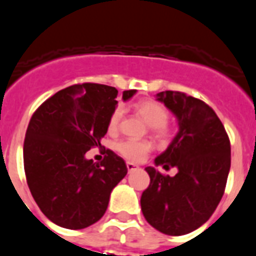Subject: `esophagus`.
<instances>
[{
  "mask_svg": "<svg viewBox=\"0 0 256 256\" xmlns=\"http://www.w3.org/2000/svg\"><path fill=\"white\" fill-rule=\"evenodd\" d=\"M126 168H128V172H132L134 170V169H137V165L133 164V162H126Z\"/></svg>",
  "mask_w": 256,
  "mask_h": 256,
  "instance_id": "34e87169",
  "label": "esophagus"
}]
</instances>
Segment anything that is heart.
Masks as SVG:
<instances>
[{"label": "heart", "instance_id": "obj_1", "mask_svg": "<svg viewBox=\"0 0 256 256\" xmlns=\"http://www.w3.org/2000/svg\"><path fill=\"white\" fill-rule=\"evenodd\" d=\"M134 108L150 126L151 132L156 138L165 141L170 137V126H168L169 112L165 106L154 100H141L134 104ZM123 116V108L118 105L108 116V132H116ZM115 150L128 162H138L144 160L152 150V144L148 140H122L115 144Z\"/></svg>", "mask_w": 256, "mask_h": 256}]
</instances>
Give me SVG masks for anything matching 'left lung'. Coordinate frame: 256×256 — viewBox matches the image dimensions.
I'll use <instances>...</instances> for the list:
<instances>
[{"label":"left lung","mask_w":256,"mask_h":256,"mask_svg":"<svg viewBox=\"0 0 256 256\" xmlns=\"http://www.w3.org/2000/svg\"><path fill=\"white\" fill-rule=\"evenodd\" d=\"M158 100L178 119L180 132L155 159L170 177L148 166L150 184L141 196L146 220L158 230L180 236L198 230L216 212L230 168V142L212 108L183 92L164 91Z\"/></svg>","instance_id":"left-lung-1"}]
</instances>
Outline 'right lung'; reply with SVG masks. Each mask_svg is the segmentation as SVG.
<instances>
[{
    "label": "right lung",
    "instance_id": "obj_1",
    "mask_svg": "<svg viewBox=\"0 0 256 256\" xmlns=\"http://www.w3.org/2000/svg\"><path fill=\"white\" fill-rule=\"evenodd\" d=\"M134 94L124 91L123 100ZM116 94L110 86L73 84L32 115L22 151L26 183L40 212L60 227L82 230L100 220L112 188L126 177V162L112 151L98 164L84 158L101 146Z\"/></svg>",
    "mask_w": 256,
    "mask_h": 256
}]
</instances>
